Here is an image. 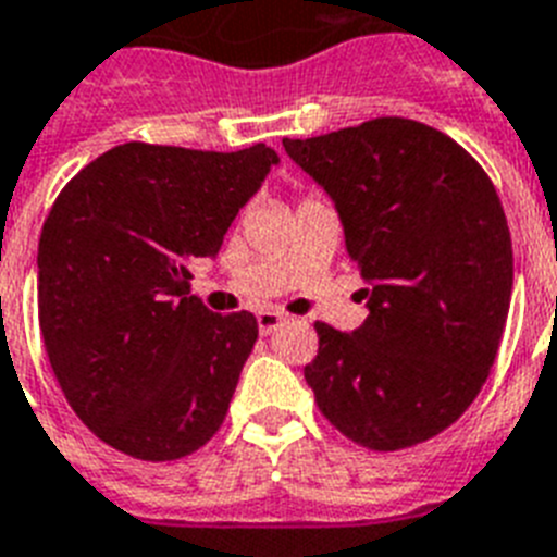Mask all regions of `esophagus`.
<instances>
[{"instance_id":"1","label":"esophagus","mask_w":557,"mask_h":557,"mask_svg":"<svg viewBox=\"0 0 557 557\" xmlns=\"http://www.w3.org/2000/svg\"><path fill=\"white\" fill-rule=\"evenodd\" d=\"M256 319H259L261 335H270V333H275V330L282 327L284 321H287V315H284V312H275V310H261Z\"/></svg>"}]
</instances>
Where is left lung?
Returning <instances> with one entry per match:
<instances>
[{
    "instance_id": "obj_1",
    "label": "left lung",
    "mask_w": 557,
    "mask_h": 557,
    "mask_svg": "<svg viewBox=\"0 0 557 557\" xmlns=\"http://www.w3.org/2000/svg\"><path fill=\"white\" fill-rule=\"evenodd\" d=\"M338 207L370 315L315 321L305 367L321 416L358 447H416L467 412L498 356L512 238L498 190L447 133L401 116L284 139Z\"/></svg>"
}]
</instances>
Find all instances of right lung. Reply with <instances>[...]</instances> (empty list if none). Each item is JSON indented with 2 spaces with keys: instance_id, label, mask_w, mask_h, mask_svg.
I'll use <instances>...</instances> for the list:
<instances>
[{
  "instance_id": "obj_1",
  "label": "right lung",
  "mask_w": 557,
  "mask_h": 557,
  "mask_svg": "<svg viewBox=\"0 0 557 557\" xmlns=\"http://www.w3.org/2000/svg\"><path fill=\"white\" fill-rule=\"evenodd\" d=\"M278 162L127 141L62 187L39 236V330L82 424L139 461H176L222 426L259 338L247 310H207L190 261L215 256Z\"/></svg>"
}]
</instances>
